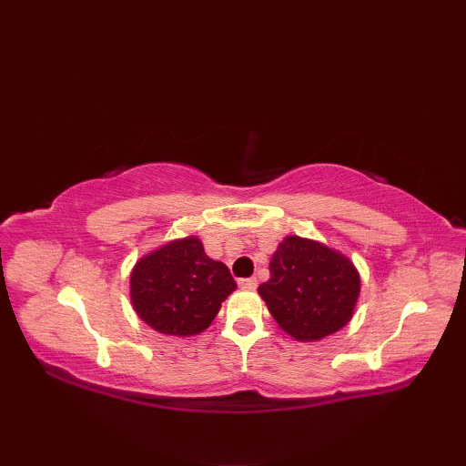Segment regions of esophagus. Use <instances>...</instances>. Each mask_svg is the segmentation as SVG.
I'll list each match as a JSON object with an SVG mask.
<instances>
[{
	"label": "esophagus",
	"instance_id": "1",
	"mask_svg": "<svg viewBox=\"0 0 466 466\" xmlns=\"http://www.w3.org/2000/svg\"><path fill=\"white\" fill-rule=\"evenodd\" d=\"M238 286H240V289H246V290H254L256 286H258V280H256L254 276H252V279H240Z\"/></svg>",
	"mask_w": 466,
	"mask_h": 466
}]
</instances>
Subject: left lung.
Returning <instances> with one entry per match:
<instances>
[{
  "label": "left lung",
  "mask_w": 466,
  "mask_h": 466,
  "mask_svg": "<svg viewBox=\"0 0 466 466\" xmlns=\"http://www.w3.org/2000/svg\"><path fill=\"white\" fill-rule=\"evenodd\" d=\"M258 292L286 334L310 342L350 320L360 279L340 252L289 236L274 252L270 280L260 284Z\"/></svg>",
  "instance_id": "1"
}]
</instances>
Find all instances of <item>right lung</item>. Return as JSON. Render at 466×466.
I'll return each mask as SVG.
<instances>
[{
    "instance_id": "1",
    "label": "right lung",
    "mask_w": 466,
    "mask_h": 466,
    "mask_svg": "<svg viewBox=\"0 0 466 466\" xmlns=\"http://www.w3.org/2000/svg\"><path fill=\"white\" fill-rule=\"evenodd\" d=\"M130 284L137 316L170 336L206 330L236 289L226 264L208 258L194 236L147 254L136 264Z\"/></svg>"
}]
</instances>
